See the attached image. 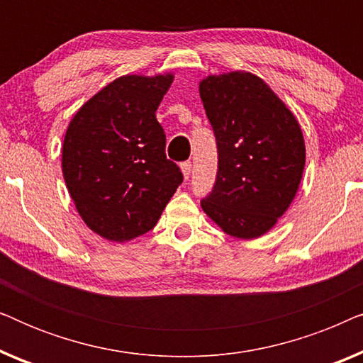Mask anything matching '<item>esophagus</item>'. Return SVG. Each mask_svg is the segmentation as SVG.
<instances>
[{"mask_svg":"<svg viewBox=\"0 0 363 363\" xmlns=\"http://www.w3.org/2000/svg\"><path fill=\"white\" fill-rule=\"evenodd\" d=\"M180 168H182L183 178H185V180H188V178H190V175H191V162H183L182 165H180Z\"/></svg>","mask_w":363,"mask_h":363,"instance_id":"1","label":"esophagus"}]
</instances>
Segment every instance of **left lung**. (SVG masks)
Masks as SVG:
<instances>
[{
    "instance_id": "8db88e82",
    "label": "left lung",
    "mask_w": 363,
    "mask_h": 363,
    "mask_svg": "<svg viewBox=\"0 0 363 363\" xmlns=\"http://www.w3.org/2000/svg\"><path fill=\"white\" fill-rule=\"evenodd\" d=\"M218 145V175L201 208L226 235L256 240L276 226L299 190L306 165L301 125L284 101L246 71L200 81Z\"/></svg>"
}]
</instances>
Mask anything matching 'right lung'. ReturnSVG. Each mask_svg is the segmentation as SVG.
I'll return each mask as SVG.
<instances>
[{
  "mask_svg": "<svg viewBox=\"0 0 363 363\" xmlns=\"http://www.w3.org/2000/svg\"><path fill=\"white\" fill-rule=\"evenodd\" d=\"M172 72L127 74L82 104L62 142V175L79 216L104 240L150 231L183 175L165 155L157 108Z\"/></svg>",
  "mask_w": 363,
  "mask_h": 363,
  "instance_id": "obj_1",
  "label": "right lung"
}]
</instances>
